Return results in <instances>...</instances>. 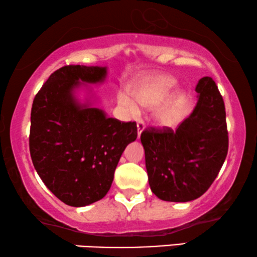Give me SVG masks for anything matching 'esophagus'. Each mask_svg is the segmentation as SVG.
Masks as SVG:
<instances>
[{"label":"esophagus","mask_w":257,"mask_h":257,"mask_svg":"<svg viewBox=\"0 0 257 257\" xmlns=\"http://www.w3.org/2000/svg\"><path fill=\"white\" fill-rule=\"evenodd\" d=\"M137 128H138V138H139V137H141V135H142V132L144 131V128H145L144 121L139 120L138 124H137Z\"/></svg>","instance_id":"1"}]
</instances>
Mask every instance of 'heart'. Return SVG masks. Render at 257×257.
Masks as SVG:
<instances>
[{"label": "heart", "mask_w": 257, "mask_h": 257, "mask_svg": "<svg viewBox=\"0 0 257 257\" xmlns=\"http://www.w3.org/2000/svg\"><path fill=\"white\" fill-rule=\"evenodd\" d=\"M176 82V79L171 75L149 76L132 86L133 99L126 93H120L118 95V101L132 114L138 113L137 104L145 109H153L159 105L155 114L157 124L165 127L173 126L181 118L184 102V94L182 92H176L169 99L167 98L175 88Z\"/></svg>", "instance_id": "heart-1"}]
</instances>
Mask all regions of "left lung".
Here are the masks:
<instances>
[{
    "label": "left lung",
    "mask_w": 257,
    "mask_h": 257,
    "mask_svg": "<svg viewBox=\"0 0 257 257\" xmlns=\"http://www.w3.org/2000/svg\"><path fill=\"white\" fill-rule=\"evenodd\" d=\"M196 92L194 111L176 131L150 127L142 132L150 188L163 201L201 197L217 177L228 153L225 107L217 85L204 76Z\"/></svg>",
    "instance_id": "8db88e82"
}]
</instances>
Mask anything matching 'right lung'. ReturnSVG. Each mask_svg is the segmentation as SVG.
Returning a JSON list of instances; mask_svg holds the SVG:
<instances>
[{"label":"right lung","mask_w":257,"mask_h":257,"mask_svg":"<svg viewBox=\"0 0 257 257\" xmlns=\"http://www.w3.org/2000/svg\"><path fill=\"white\" fill-rule=\"evenodd\" d=\"M106 75V67L65 66L49 76L33 101V164L45 185L71 206L105 197L122 152L137 139L135 121L108 118L88 100L81 104L76 99V88L102 82Z\"/></svg>","instance_id":"1"}]
</instances>
